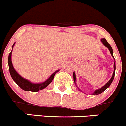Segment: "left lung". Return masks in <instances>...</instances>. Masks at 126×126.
I'll return each instance as SVG.
<instances>
[{"instance_id":"1","label":"left lung","mask_w":126,"mask_h":126,"mask_svg":"<svg viewBox=\"0 0 126 126\" xmlns=\"http://www.w3.org/2000/svg\"><path fill=\"white\" fill-rule=\"evenodd\" d=\"M101 41L102 42V43L103 44L104 46H105L108 49L109 51H110V53H111V56H112V57L114 59V56H113V50H112L111 45H110V44L108 43L107 41H106L105 38H102V39H101ZM115 71H116V61H115V59H114V72H113V74H112V77H111V79L109 80L108 82L107 83H106V84L103 86V87H102L101 88H99V89L96 90L94 91L93 93H92V94H93V95H96V94H100V93H101L102 92H103L105 90L107 89V88H108L110 85H111V84L112 83V81H113V80H114V77ZM73 75H74V83H75V85H76V77H75V74L74 72V73H73ZM78 89H79V90H80V89H79V88H78Z\"/></svg>"}]
</instances>
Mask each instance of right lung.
I'll list each match as a JSON object with an SVG mask.
<instances>
[{"mask_svg": "<svg viewBox=\"0 0 126 126\" xmlns=\"http://www.w3.org/2000/svg\"><path fill=\"white\" fill-rule=\"evenodd\" d=\"M15 43H14L12 46V49L14 47ZM12 50L10 52V53L8 55V69H9V72H10V74L11 75L12 78L14 80V82L23 90L25 91H31V92H38L39 90H43L47 87L50 83L52 82V80L54 79V75L57 72H59V70H56V72L53 73L47 80L44 82L39 83H32L30 81L28 80H26V79H24L23 77L21 76L16 70L14 69V66L12 65Z\"/></svg>", "mask_w": 126, "mask_h": 126, "instance_id": "obj_1", "label": "right lung"}]
</instances>
